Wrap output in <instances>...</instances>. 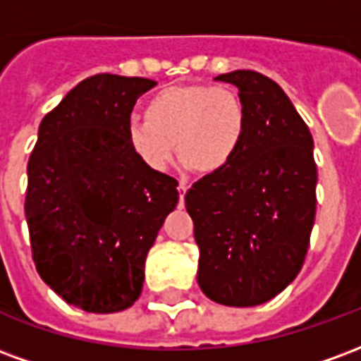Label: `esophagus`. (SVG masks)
<instances>
[{"label": "esophagus", "instance_id": "1", "mask_svg": "<svg viewBox=\"0 0 361 361\" xmlns=\"http://www.w3.org/2000/svg\"><path fill=\"white\" fill-rule=\"evenodd\" d=\"M178 191H180V207L183 204V199H185V193H188V183H183L181 181L180 185H178Z\"/></svg>", "mask_w": 361, "mask_h": 361}]
</instances>
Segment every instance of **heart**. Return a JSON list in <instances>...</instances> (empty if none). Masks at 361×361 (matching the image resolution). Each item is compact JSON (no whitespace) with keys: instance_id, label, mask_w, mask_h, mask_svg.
Masks as SVG:
<instances>
[{"instance_id":"1","label":"heart","mask_w":361,"mask_h":361,"mask_svg":"<svg viewBox=\"0 0 361 361\" xmlns=\"http://www.w3.org/2000/svg\"><path fill=\"white\" fill-rule=\"evenodd\" d=\"M145 121L127 127V145L149 170L162 172L173 158L201 176L226 170L242 149L250 126L243 98L230 87L178 85L152 94Z\"/></svg>"}]
</instances>
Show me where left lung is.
<instances>
[{
    "label": "left lung",
    "mask_w": 361,
    "mask_h": 361,
    "mask_svg": "<svg viewBox=\"0 0 361 361\" xmlns=\"http://www.w3.org/2000/svg\"><path fill=\"white\" fill-rule=\"evenodd\" d=\"M216 81L238 87L250 126L232 164L185 193L199 245L197 282L212 302L253 307L298 276L310 247L317 204L313 137L265 75L238 69Z\"/></svg>",
    "instance_id": "left-lung-1"
}]
</instances>
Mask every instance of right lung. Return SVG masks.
Instances as JSON below:
<instances>
[{
    "label": "right lung",
    "instance_id": "add662e5",
    "mask_svg": "<svg viewBox=\"0 0 361 361\" xmlns=\"http://www.w3.org/2000/svg\"><path fill=\"white\" fill-rule=\"evenodd\" d=\"M142 77L94 75L46 114L25 201L36 271L67 303L116 313L141 295L147 253L176 209L178 181L127 145Z\"/></svg>",
    "mask_w": 361,
    "mask_h": 361
}]
</instances>
